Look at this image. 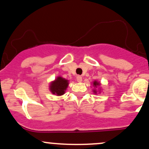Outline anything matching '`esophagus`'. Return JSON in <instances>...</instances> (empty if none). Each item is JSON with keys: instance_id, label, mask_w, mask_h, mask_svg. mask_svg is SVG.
Masks as SVG:
<instances>
[{"instance_id": "1", "label": "esophagus", "mask_w": 149, "mask_h": 149, "mask_svg": "<svg viewBox=\"0 0 149 149\" xmlns=\"http://www.w3.org/2000/svg\"><path fill=\"white\" fill-rule=\"evenodd\" d=\"M76 80H77V81L78 82V83H81V82L83 81V78H82V76H78L76 77Z\"/></svg>"}]
</instances>
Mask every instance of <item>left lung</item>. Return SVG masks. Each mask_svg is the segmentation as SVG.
I'll list each match as a JSON object with an SVG mask.
<instances>
[{
	"label": "left lung",
	"mask_w": 149,
	"mask_h": 149,
	"mask_svg": "<svg viewBox=\"0 0 149 149\" xmlns=\"http://www.w3.org/2000/svg\"><path fill=\"white\" fill-rule=\"evenodd\" d=\"M100 85V83H99L97 81H94V82H93V85H94V86H95V87L98 86V85ZM94 92H95V94H97V91H96V90H94Z\"/></svg>",
	"instance_id": "left-lung-1"
}]
</instances>
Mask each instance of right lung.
<instances>
[{
	"mask_svg": "<svg viewBox=\"0 0 149 149\" xmlns=\"http://www.w3.org/2000/svg\"><path fill=\"white\" fill-rule=\"evenodd\" d=\"M69 85V80L64 79L61 77H57L49 85V90L51 92L57 96L64 95Z\"/></svg>",
	"mask_w": 149,
	"mask_h": 149,
	"instance_id": "right-lung-1",
	"label": "right lung"
}]
</instances>
